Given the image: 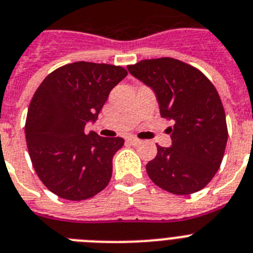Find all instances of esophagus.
I'll return each instance as SVG.
<instances>
[{"instance_id":"1","label":"esophagus","mask_w":253,"mask_h":253,"mask_svg":"<svg viewBox=\"0 0 253 253\" xmlns=\"http://www.w3.org/2000/svg\"><path fill=\"white\" fill-rule=\"evenodd\" d=\"M127 143L132 144V145H137V144H140V140L135 136H130L127 137Z\"/></svg>"}]
</instances>
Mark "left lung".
Wrapping results in <instances>:
<instances>
[{
  "label": "left lung",
  "instance_id": "8db88e82",
  "mask_svg": "<svg viewBox=\"0 0 253 253\" xmlns=\"http://www.w3.org/2000/svg\"><path fill=\"white\" fill-rule=\"evenodd\" d=\"M127 69L154 90L161 117L175 122L169 128L172 146L157 145L146 165L150 180L172 194L199 192L220 169L228 141L217 90L199 69L173 58L146 59Z\"/></svg>",
  "mask_w": 253,
  "mask_h": 253
}]
</instances>
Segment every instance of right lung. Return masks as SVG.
Returning a JSON list of instances; mask_svg holds the SVG:
<instances>
[{"label": "right lung", "mask_w": 253, "mask_h": 253, "mask_svg": "<svg viewBox=\"0 0 253 253\" xmlns=\"http://www.w3.org/2000/svg\"><path fill=\"white\" fill-rule=\"evenodd\" d=\"M127 76L120 65L77 61L51 72L29 104L25 139L36 173L60 198L84 201L107 188L122 137L84 132Z\"/></svg>", "instance_id": "1"}]
</instances>
